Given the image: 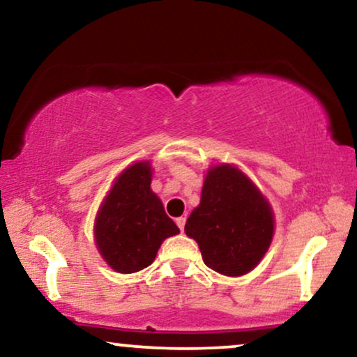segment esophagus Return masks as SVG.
<instances>
[{
  "mask_svg": "<svg viewBox=\"0 0 357 357\" xmlns=\"http://www.w3.org/2000/svg\"><path fill=\"white\" fill-rule=\"evenodd\" d=\"M176 224H178V227H179V231H184V224H186V218H178L176 219Z\"/></svg>",
  "mask_w": 357,
  "mask_h": 357,
  "instance_id": "1",
  "label": "esophagus"
}]
</instances>
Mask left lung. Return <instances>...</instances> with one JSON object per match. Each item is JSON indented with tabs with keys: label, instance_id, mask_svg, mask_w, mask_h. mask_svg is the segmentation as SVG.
<instances>
[{
	"label": "left lung",
	"instance_id": "1",
	"mask_svg": "<svg viewBox=\"0 0 357 357\" xmlns=\"http://www.w3.org/2000/svg\"><path fill=\"white\" fill-rule=\"evenodd\" d=\"M273 212L254 183L231 165L207 171L201 202L184 225L207 267L241 277L259 265L273 237Z\"/></svg>",
	"mask_w": 357,
	"mask_h": 357
}]
</instances>
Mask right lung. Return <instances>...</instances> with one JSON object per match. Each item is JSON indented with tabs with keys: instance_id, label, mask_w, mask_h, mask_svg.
<instances>
[{
	"instance_id": "add662e5",
	"label": "right lung",
	"mask_w": 357,
	"mask_h": 357,
	"mask_svg": "<svg viewBox=\"0 0 357 357\" xmlns=\"http://www.w3.org/2000/svg\"><path fill=\"white\" fill-rule=\"evenodd\" d=\"M150 184V161L128 166L115 179L97 212L93 227L97 249L119 273L146 268L165 238L179 232Z\"/></svg>"
}]
</instances>
